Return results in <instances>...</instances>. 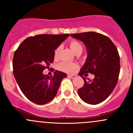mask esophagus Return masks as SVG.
<instances>
[{"instance_id":"34e87169","label":"esophagus","mask_w":133,"mask_h":133,"mask_svg":"<svg viewBox=\"0 0 133 133\" xmlns=\"http://www.w3.org/2000/svg\"><path fill=\"white\" fill-rule=\"evenodd\" d=\"M68 76L69 78H71V79H74V78H75L76 77V75H68Z\"/></svg>"}]
</instances>
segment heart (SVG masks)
<instances>
[{
    "mask_svg": "<svg viewBox=\"0 0 133 133\" xmlns=\"http://www.w3.org/2000/svg\"><path fill=\"white\" fill-rule=\"evenodd\" d=\"M69 47L72 51L76 54H81L83 50V47L82 44L79 42L76 41H72L69 43ZM59 52H60V48H57L54 51V57L55 58H58ZM78 68V65L75 63L71 62H62L59 63L57 65V69L62 71L65 72V73H73L76 68Z\"/></svg>",
    "mask_w": 133,
    "mask_h": 133,
    "instance_id": "heart-1",
    "label": "heart"
}]
</instances>
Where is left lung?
Returning <instances> with one entry per match:
<instances>
[{
	"label": "left lung",
	"instance_id": "left-lung-1",
	"mask_svg": "<svg viewBox=\"0 0 133 133\" xmlns=\"http://www.w3.org/2000/svg\"><path fill=\"white\" fill-rule=\"evenodd\" d=\"M85 45L88 57L78 75L84 85L78 90L80 98L87 104L96 105L109 96L117 84L120 70V56L117 48L109 38L95 32L71 34ZM95 75L92 81L83 75Z\"/></svg>",
	"mask_w": 133,
	"mask_h": 133
}]
</instances>
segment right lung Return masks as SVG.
<instances>
[{"label": "right lung", "mask_w": 133, "mask_h": 133, "mask_svg": "<svg viewBox=\"0 0 133 133\" xmlns=\"http://www.w3.org/2000/svg\"><path fill=\"white\" fill-rule=\"evenodd\" d=\"M69 34L38 35L22 42L13 56V75L20 89L30 101L43 105L57 95L65 73L55 70L53 76L43 74L54 61V51Z\"/></svg>", "instance_id": "right-lung-1"}]
</instances>
